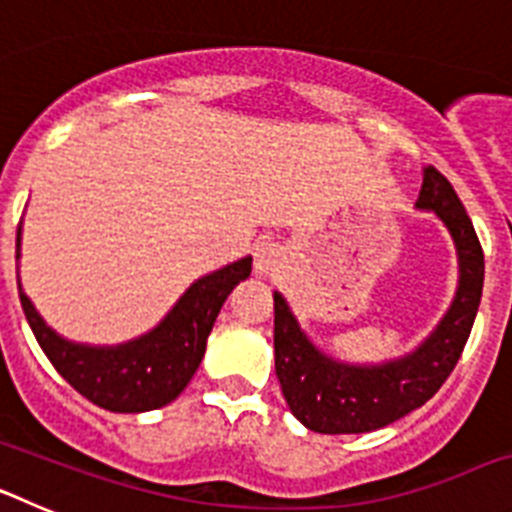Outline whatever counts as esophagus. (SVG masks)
Masks as SVG:
<instances>
[{
    "instance_id": "1",
    "label": "esophagus",
    "mask_w": 512,
    "mask_h": 512,
    "mask_svg": "<svg viewBox=\"0 0 512 512\" xmlns=\"http://www.w3.org/2000/svg\"><path fill=\"white\" fill-rule=\"evenodd\" d=\"M282 246L277 241H259L253 248V269L259 277H274L282 269Z\"/></svg>"
}]
</instances>
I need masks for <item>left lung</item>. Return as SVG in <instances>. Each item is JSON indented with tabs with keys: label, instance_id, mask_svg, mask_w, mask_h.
Wrapping results in <instances>:
<instances>
[{
	"label": "left lung",
	"instance_id": "1",
	"mask_svg": "<svg viewBox=\"0 0 512 512\" xmlns=\"http://www.w3.org/2000/svg\"><path fill=\"white\" fill-rule=\"evenodd\" d=\"M418 210H428L449 230L459 261L451 307L415 351L382 364H351L310 341L282 292H274V366L289 410L315 433H369L418 410L454 372L477 318L485 253L467 210L449 179L423 169Z\"/></svg>",
	"mask_w": 512,
	"mask_h": 512
}]
</instances>
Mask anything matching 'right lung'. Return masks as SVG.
Instances as JSON below:
<instances>
[{
    "label": "right lung",
    "mask_w": 512,
    "mask_h": 512,
    "mask_svg": "<svg viewBox=\"0 0 512 512\" xmlns=\"http://www.w3.org/2000/svg\"><path fill=\"white\" fill-rule=\"evenodd\" d=\"M20 243L22 228H17V259ZM251 261L246 256L197 279L156 328L117 346H89L58 336L20 282L17 287L40 348L79 395L110 413H146L174 402L200 369L217 312L235 284L248 279Z\"/></svg>",
    "instance_id": "add662e5"
}]
</instances>
